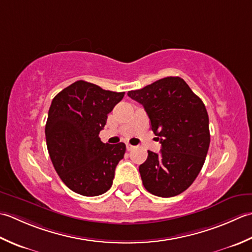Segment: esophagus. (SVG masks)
<instances>
[{"label":"esophagus","mask_w":252,"mask_h":252,"mask_svg":"<svg viewBox=\"0 0 252 252\" xmlns=\"http://www.w3.org/2000/svg\"><path fill=\"white\" fill-rule=\"evenodd\" d=\"M126 149H127V151H131V150H133V149H135V147L131 146V145H126Z\"/></svg>","instance_id":"1"}]
</instances>
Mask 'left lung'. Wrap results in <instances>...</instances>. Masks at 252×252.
Listing matches in <instances>:
<instances>
[{
    "label": "left lung",
    "mask_w": 252,
    "mask_h": 252,
    "mask_svg": "<svg viewBox=\"0 0 252 252\" xmlns=\"http://www.w3.org/2000/svg\"><path fill=\"white\" fill-rule=\"evenodd\" d=\"M127 94L145 107L162 145L160 155L148 151L139 166L143 186L158 197L177 196L204 164L210 146L207 109L181 77H165Z\"/></svg>",
    "instance_id": "8db88e82"
}]
</instances>
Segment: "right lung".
<instances>
[{"mask_svg":"<svg viewBox=\"0 0 252 252\" xmlns=\"http://www.w3.org/2000/svg\"><path fill=\"white\" fill-rule=\"evenodd\" d=\"M124 94L78 80L52 100L45 124L49 155L62 182L74 192L94 197L111 188L126 146L103 143L99 133Z\"/></svg>","mask_w":252,"mask_h":252,"instance_id":"1","label":"right lung"}]
</instances>
